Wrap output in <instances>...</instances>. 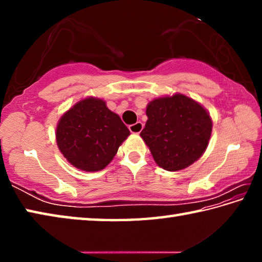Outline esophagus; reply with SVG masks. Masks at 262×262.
<instances>
[{
	"instance_id": "1",
	"label": "esophagus",
	"mask_w": 262,
	"mask_h": 262,
	"mask_svg": "<svg viewBox=\"0 0 262 262\" xmlns=\"http://www.w3.org/2000/svg\"><path fill=\"white\" fill-rule=\"evenodd\" d=\"M142 129H143V123L140 121L134 123V125L129 126V130H130V133H133V134H140Z\"/></svg>"
}]
</instances>
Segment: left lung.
<instances>
[{
	"instance_id": "left-lung-1",
	"label": "left lung",
	"mask_w": 262,
	"mask_h": 262,
	"mask_svg": "<svg viewBox=\"0 0 262 262\" xmlns=\"http://www.w3.org/2000/svg\"><path fill=\"white\" fill-rule=\"evenodd\" d=\"M147 117L140 135L164 170H183L206 151L212 121L198 101L180 94L156 98L148 104Z\"/></svg>"
}]
</instances>
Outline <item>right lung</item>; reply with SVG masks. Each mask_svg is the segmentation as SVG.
Returning <instances> with one entry per match:
<instances>
[{"label": "right lung", "mask_w": 262, "mask_h": 262, "mask_svg": "<svg viewBox=\"0 0 262 262\" xmlns=\"http://www.w3.org/2000/svg\"><path fill=\"white\" fill-rule=\"evenodd\" d=\"M130 132L104 100L85 98L62 115L56 143L64 158L82 171L103 170Z\"/></svg>", "instance_id": "1"}]
</instances>
